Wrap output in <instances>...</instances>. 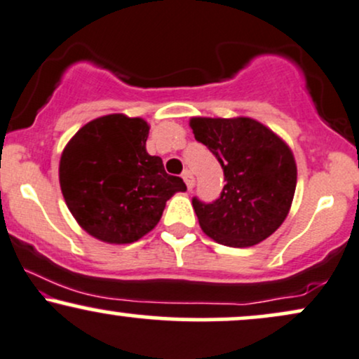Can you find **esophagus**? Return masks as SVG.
<instances>
[{
	"mask_svg": "<svg viewBox=\"0 0 359 359\" xmlns=\"http://www.w3.org/2000/svg\"><path fill=\"white\" fill-rule=\"evenodd\" d=\"M182 179H184V182L187 184V187L192 189V185H194V177H192V172L189 170V168H185V170L182 172Z\"/></svg>",
	"mask_w": 359,
	"mask_h": 359,
	"instance_id": "34e87169",
	"label": "esophagus"
}]
</instances>
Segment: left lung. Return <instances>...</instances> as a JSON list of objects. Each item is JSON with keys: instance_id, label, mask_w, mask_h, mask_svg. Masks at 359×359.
<instances>
[{"instance_id": "left-lung-1", "label": "left lung", "mask_w": 359, "mask_h": 359, "mask_svg": "<svg viewBox=\"0 0 359 359\" xmlns=\"http://www.w3.org/2000/svg\"><path fill=\"white\" fill-rule=\"evenodd\" d=\"M189 123L196 140L221 163L226 180L212 204L192 198L201 229L229 248L262 243L284 222L294 198L297 168L292 150L249 116H192Z\"/></svg>"}]
</instances>
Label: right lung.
I'll list each match as a JSON object with an SVG mask.
<instances>
[{
	"label": "right lung",
	"instance_id": "add662e5",
	"mask_svg": "<svg viewBox=\"0 0 359 359\" xmlns=\"http://www.w3.org/2000/svg\"><path fill=\"white\" fill-rule=\"evenodd\" d=\"M149 123L110 114L70 138L60 158V187L75 221L95 239L130 244L161 221L167 201L187 191L145 149Z\"/></svg>",
	"mask_w": 359,
	"mask_h": 359
}]
</instances>
